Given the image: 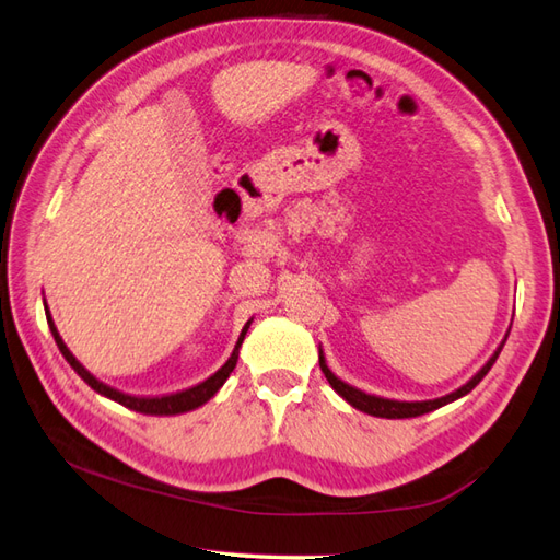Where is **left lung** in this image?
<instances>
[{"label":"left lung","mask_w":560,"mask_h":560,"mask_svg":"<svg viewBox=\"0 0 560 560\" xmlns=\"http://www.w3.org/2000/svg\"><path fill=\"white\" fill-rule=\"evenodd\" d=\"M505 339L501 341V347L493 351L491 359L481 365V371H477V375H471L462 387H457L455 392H450V395H445V397L423 399V401H399V399H387V397L368 395V392L353 387L349 383H343L341 377H337L335 373L329 371L323 347H319V368H323V373L327 377V383L331 385V389H335L341 399H347L353 409H359L363 413H371V416H377V419H413V416H423L428 411H435L440 407H445V404H450V401H455V399H459L464 395H469V392L477 387L481 380L486 377V373H489L491 368H493L495 359H498V355H501V351L505 347Z\"/></svg>","instance_id":"left-lung-1"}]
</instances>
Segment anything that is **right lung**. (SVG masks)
<instances>
[{
	"instance_id": "add662e5",
	"label": "right lung",
	"mask_w": 560,
	"mask_h": 560,
	"mask_svg": "<svg viewBox=\"0 0 560 560\" xmlns=\"http://www.w3.org/2000/svg\"><path fill=\"white\" fill-rule=\"evenodd\" d=\"M45 307H47V305H45ZM45 315H47V325H50V331H52V337H55V341H57L59 351H62L67 363H69L71 368H74V371L79 373V377L83 380V383H86L91 389H96L98 395L108 397V399H113V401H117V404H122V407H127V409L139 411V413H149V416L187 413V411H192V409H199L201 404H207V401L223 387V383H225V380H229V375L233 373V368H235V363H237V351H241L243 339H245V335H247V329H249V325H253V319H249V323L243 327L241 337H237V343H235V349H233V353H231V359L225 361L211 377H207L205 383H199V385L189 387V389H183V392H175V395H163V397H132V395H125V392H120V389H115V387H110V385L101 383V380H98L96 375L89 373L86 368H83V365L77 361V355L67 349V343L62 341V337H59V331H57V327H55V323H52L50 311H45Z\"/></svg>"
}]
</instances>
